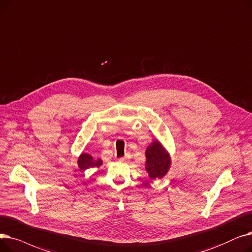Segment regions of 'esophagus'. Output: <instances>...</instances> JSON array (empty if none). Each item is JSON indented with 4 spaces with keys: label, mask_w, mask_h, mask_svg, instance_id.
I'll return each mask as SVG.
<instances>
[{
    "label": "esophagus",
    "mask_w": 252,
    "mask_h": 252,
    "mask_svg": "<svg viewBox=\"0 0 252 252\" xmlns=\"http://www.w3.org/2000/svg\"><path fill=\"white\" fill-rule=\"evenodd\" d=\"M129 159H130L129 156H125V157L120 158V159H119V161H121V162H127V161H129Z\"/></svg>",
    "instance_id": "esophagus-1"
}]
</instances>
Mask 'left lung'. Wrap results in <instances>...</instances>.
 <instances>
[{"label": "left lung", "instance_id": "1", "mask_svg": "<svg viewBox=\"0 0 252 252\" xmlns=\"http://www.w3.org/2000/svg\"><path fill=\"white\" fill-rule=\"evenodd\" d=\"M171 167V157L158 139H154L146 149L145 168L153 181L163 178Z\"/></svg>", "mask_w": 252, "mask_h": 252}]
</instances>
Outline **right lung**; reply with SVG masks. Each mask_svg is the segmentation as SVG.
I'll list each match as a JSON object with an SVG mask.
<instances>
[{"mask_svg": "<svg viewBox=\"0 0 252 252\" xmlns=\"http://www.w3.org/2000/svg\"><path fill=\"white\" fill-rule=\"evenodd\" d=\"M102 164V160L100 158L95 159L91 155L87 153H82L78 158V166L81 170H85L88 168H95V167H100Z\"/></svg>", "mask_w": 252, "mask_h": 252, "instance_id": "add662e5", "label": "right lung"}]
</instances>
